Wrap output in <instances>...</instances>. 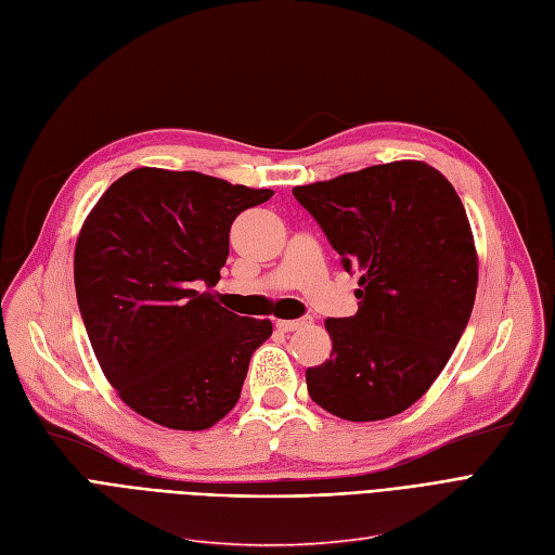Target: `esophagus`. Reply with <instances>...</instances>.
<instances>
[{"label":"esophagus","instance_id":"34e87169","mask_svg":"<svg viewBox=\"0 0 555 555\" xmlns=\"http://www.w3.org/2000/svg\"><path fill=\"white\" fill-rule=\"evenodd\" d=\"M311 324V318H301V320H276V330L279 332H297L301 326Z\"/></svg>","mask_w":555,"mask_h":555}]
</instances>
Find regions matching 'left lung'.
<instances>
[{"label": "left lung", "instance_id": "obj_1", "mask_svg": "<svg viewBox=\"0 0 555 555\" xmlns=\"http://www.w3.org/2000/svg\"><path fill=\"white\" fill-rule=\"evenodd\" d=\"M347 272L359 311L326 318L332 357L306 371L324 412L365 423L412 406L439 373L474 311L478 251L448 178L418 159L375 164L299 184Z\"/></svg>", "mask_w": 555, "mask_h": 555}]
</instances>
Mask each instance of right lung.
<instances>
[{
    "instance_id": "right-lung-1",
    "label": "right lung",
    "mask_w": 555,
    "mask_h": 555,
    "mask_svg": "<svg viewBox=\"0 0 555 555\" xmlns=\"http://www.w3.org/2000/svg\"><path fill=\"white\" fill-rule=\"evenodd\" d=\"M274 196L198 171L139 167L98 198L75 244V293L95 359L132 412L208 429L240 400L270 320L217 301L235 217Z\"/></svg>"
}]
</instances>
